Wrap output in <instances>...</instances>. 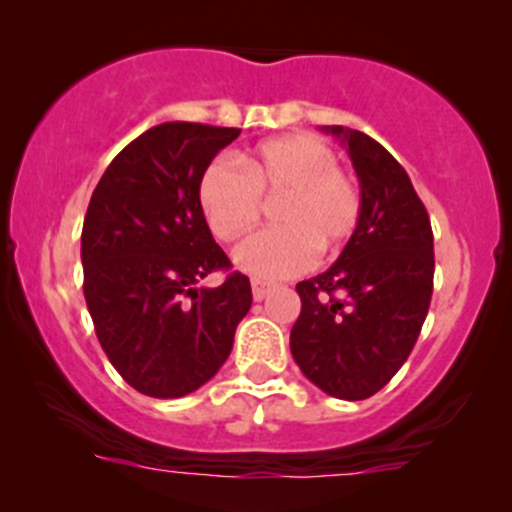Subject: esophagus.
<instances>
[{
	"instance_id": "esophagus-1",
	"label": "esophagus",
	"mask_w": 512,
	"mask_h": 512,
	"mask_svg": "<svg viewBox=\"0 0 512 512\" xmlns=\"http://www.w3.org/2000/svg\"><path fill=\"white\" fill-rule=\"evenodd\" d=\"M270 285H267V282H262V280H252V297H255V302H262V299L267 297V294H270Z\"/></svg>"
}]
</instances>
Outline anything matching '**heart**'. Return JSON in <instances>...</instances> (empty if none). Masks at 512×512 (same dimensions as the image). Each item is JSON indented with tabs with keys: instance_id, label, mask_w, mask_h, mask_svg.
Returning <instances> with one entry per match:
<instances>
[{
	"instance_id": "heart-1",
	"label": "heart",
	"mask_w": 512,
	"mask_h": 512,
	"mask_svg": "<svg viewBox=\"0 0 512 512\" xmlns=\"http://www.w3.org/2000/svg\"><path fill=\"white\" fill-rule=\"evenodd\" d=\"M242 170L220 158L205 168L198 203L218 240H237L257 225L262 200H279L277 230L257 232L232 252L240 272L255 280H285L342 247L361 220V193L339 170L327 143L312 136H282L240 156Z\"/></svg>"
}]
</instances>
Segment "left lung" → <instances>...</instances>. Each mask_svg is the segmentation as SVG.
<instances>
[{
    "mask_svg": "<svg viewBox=\"0 0 512 512\" xmlns=\"http://www.w3.org/2000/svg\"><path fill=\"white\" fill-rule=\"evenodd\" d=\"M361 188V220L339 260L297 285L302 312L289 349L302 374L334 399L384 389L421 334L433 292V232L411 178L381 143L344 126Z\"/></svg>",
    "mask_w": 512,
    "mask_h": 512,
    "instance_id": "8db88e82",
    "label": "left lung"
}]
</instances>
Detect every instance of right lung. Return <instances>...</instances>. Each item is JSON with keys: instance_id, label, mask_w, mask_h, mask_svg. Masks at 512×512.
Returning a JSON list of instances; mask_svg holds the SVG:
<instances>
[{"instance_id": "obj_1", "label": "right lung", "mask_w": 512, "mask_h": 512, "mask_svg": "<svg viewBox=\"0 0 512 512\" xmlns=\"http://www.w3.org/2000/svg\"><path fill=\"white\" fill-rule=\"evenodd\" d=\"M240 128L160 123L128 143L91 195L81 230L84 297L118 374L153 399H180L218 374L250 312V280L230 270L200 213L198 183Z\"/></svg>"}]
</instances>
